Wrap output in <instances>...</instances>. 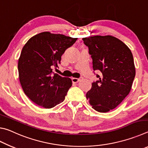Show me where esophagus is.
<instances>
[{
    "instance_id": "34e87169",
    "label": "esophagus",
    "mask_w": 148,
    "mask_h": 148,
    "mask_svg": "<svg viewBox=\"0 0 148 148\" xmlns=\"http://www.w3.org/2000/svg\"><path fill=\"white\" fill-rule=\"evenodd\" d=\"M72 81L73 83H77V82L80 81L79 78H76V77H72Z\"/></svg>"
}]
</instances>
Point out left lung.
<instances>
[{
  "instance_id": "8db88e82",
  "label": "left lung",
  "mask_w": 148,
  "mask_h": 148,
  "mask_svg": "<svg viewBox=\"0 0 148 148\" xmlns=\"http://www.w3.org/2000/svg\"><path fill=\"white\" fill-rule=\"evenodd\" d=\"M83 40L89 48L94 71L102 73L96 74L99 79L92 82L86 97L96 111L109 112L131 91L136 74L133 56L129 47L116 37L94 36Z\"/></svg>"
}]
</instances>
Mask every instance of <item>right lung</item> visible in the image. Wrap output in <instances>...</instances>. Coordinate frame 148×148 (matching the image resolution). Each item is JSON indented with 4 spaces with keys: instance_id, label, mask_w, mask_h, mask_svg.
<instances>
[{
    "instance_id": "right-lung-1",
    "label": "right lung",
    "mask_w": 148,
    "mask_h": 148,
    "mask_svg": "<svg viewBox=\"0 0 148 148\" xmlns=\"http://www.w3.org/2000/svg\"><path fill=\"white\" fill-rule=\"evenodd\" d=\"M77 38L44 32L27 41L18 60L20 84L27 97L40 106L51 108L63 102L72 80L53 72L65 50Z\"/></svg>"
}]
</instances>
